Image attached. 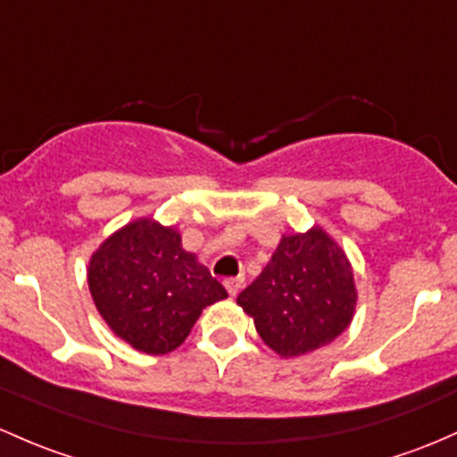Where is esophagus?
<instances>
[{"mask_svg":"<svg viewBox=\"0 0 457 457\" xmlns=\"http://www.w3.org/2000/svg\"><path fill=\"white\" fill-rule=\"evenodd\" d=\"M243 278H228V280H225V289H228L229 295L237 297L243 289Z\"/></svg>","mask_w":457,"mask_h":457,"instance_id":"obj_1","label":"esophagus"}]
</instances>
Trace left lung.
<instances>
[{
	"instance_id": "left-lung-1",
	"label": "left lung",
	"mask_w": 457,
	"mask_h": 457,
	"mask_svg": "<svg viewBox=\"0 0 457 457\" xmlns=\"http://www.w3.org/2000/svg\"><path fill=\"white\" fill-rule=\"evenodd\" d=\"M237 302L269 348L280 357H300L348 328L357 289L342 247L313 228L282 237L269 265Z\"/></svg>"
}]
</instances>
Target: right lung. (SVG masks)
<instances>
[{
    "mask_svg": "<svg viewBox=\"0 0 457 457\" xmlns=\"http://www.w3.org/2000/svg\"><path fill=\"white\" fill-rule=\"evenodd\" d=\"M87 282L109 328L146 354L184 344L201 311L228 297L208 267L181 247L179 232L153 219L133 220L100 245Z\"/></svg>",
    "mask_w": 457,
    "mask_h": 457,
    "instance_id": "obj_1",
    "label": "right lung"
}]
</instances>
